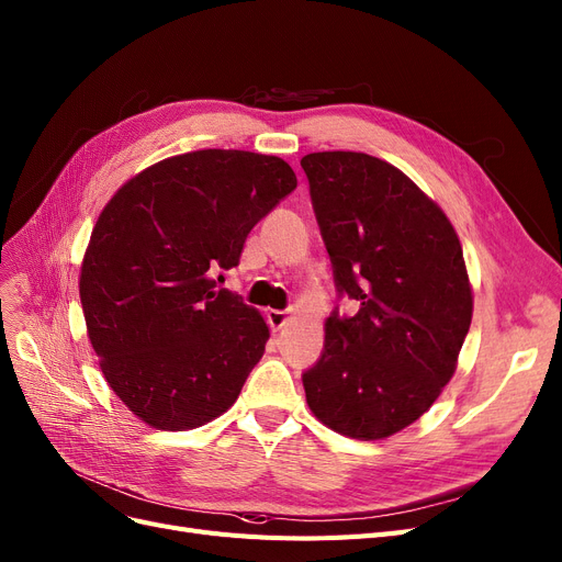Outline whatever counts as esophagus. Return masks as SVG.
<instances>
[{"mask_svg": "<svg viewBox=\"0 0 562 562\" xmlns=\"http://www.w3.org/2000/svg\"><path fill=\"white\" fill-rule=\"evenodd\" d=\"M288 318H290V312H279V308H269L267 312V323L274 333L281 330V327L288 323Z\"/></svg>", "mask_w": 562, "mask_h": 562, "instance_id": "obj_1", "label": "esophagus"}]
</instances>
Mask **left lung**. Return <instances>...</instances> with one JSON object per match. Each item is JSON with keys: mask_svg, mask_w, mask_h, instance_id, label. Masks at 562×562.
Returning <instances> with one entry per match:
<instances>
[{"mask_svg": "<svg viewBox=\"0 0 562 562\" xmlns=\"http://www.w3.org/2000/svg\"><path fill=\"white\" fill-rule=\"evenodd\" d=\"M339 306L323 353L302 374L308 409L353 439H383L430 409L456 372L472 323V288L443 211L367 153L302 158Z\"/></svg>", "mask_w": 562, "mask_h": 562, "instance_id": "1", "label": "left lung"}]
</instances>
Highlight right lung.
Returning <instances> with one entry per match:
<instances>
[{"instance_id":"right-lung-1","label":"right lung","mask_w":562,"mask_h":562,"mask_svg":"<svg viewBox=\"0 0 562 562\" xmlns=\"http://www.w3.org/2000/svg\"><path fill=\"white\" fill-rule=\"evenodd\" d=\"M295 188L277 156L206 148L144 169L104 206L79 290L102 374L134 416L177 432L235 404L269 330L214 277Z\"/></svg>"}]
</instances>
